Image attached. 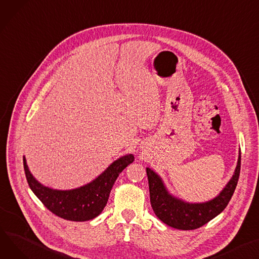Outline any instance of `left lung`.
I'll list each match as a JSON object with an SVG mask.
<instances>
[{"label": "left lung", "mask_w": 259, "mask_h": 259, "mask_svg": "<svg viewBox=\"0 0 259 259\" xmlns=\"http://www.w3.org/2000/svg\"><path fill=\"white\" fill-rule=\"evenodd\" d=\"M239 170L240 153L232 178L218 197L205 203H187L168 194L161 178L147 167L152 208L167 226L180 230L200 228L226 208L237 185Z\"/></svg>", "instance_id": "left-lung-1"}]
</instances>
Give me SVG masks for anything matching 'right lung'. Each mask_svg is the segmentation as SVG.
Here are the masks:
<instances>
[{
	"label": "right lung",
	"mask_w": 259,
	"mask_h": 259,
	"mask_svg": "<svg viewBox=\"0 0 259 259\" xmlns=\"http://www.w3.org/2000/svg\"><path fill=\"white\" fill-rule=\"evenodd\" d=\"M133 160L132 154L125 155L91 183L70 191H58L40 184L30 173L25 157L24 169L32 192L51 212L64 220L84 222L95 219L104 209L116 178Z\"/></svg>",
	"instance_id": "obj_1"
}]
</instances>
